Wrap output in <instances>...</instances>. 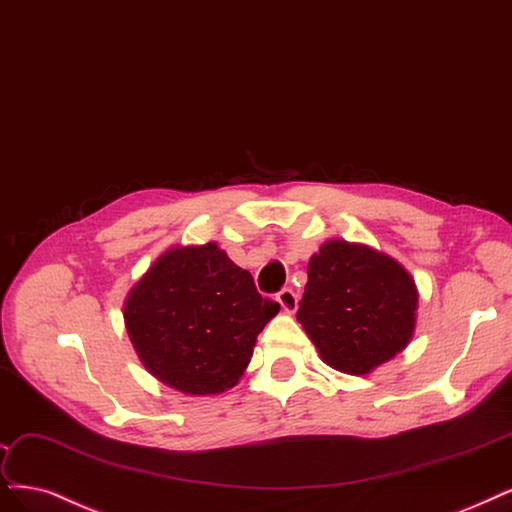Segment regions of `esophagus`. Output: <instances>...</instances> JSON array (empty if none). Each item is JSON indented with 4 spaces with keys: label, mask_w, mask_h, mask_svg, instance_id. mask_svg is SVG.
Masks as SVG:
<instances>
[{
    "label": "esophagus",
    "mask_w": 512,
    "mask_h": 512,
    "mask_svg": "<svg viewBox=\"0 0 512 512\" xmlns=\"http://www.w3.org/2000/svg\"><path fill=\"white\" fill-rule=\"evenodd\" d=\"M277 303L286 313H294L298 309V294L292 288H284L277 294Z\"/></svg>",
    "instance_id": "obj_1"
}]
</instances>
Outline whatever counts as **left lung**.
I'll list each match as a JSON object with an SVG mask.
<instances>
[{"label":"left lung","mask_w":512,"mask_h":512,"mask_svg":"<svg viewBox=\"0 0 512 512\" xmlns=\"http://www.w3.org/2000/svg\"><path fill=\"white\" fill-rule=\"evenodd\" d=\"M417 307L415 279L398 260L330 239L307 264L296 320L328 366L368 375L411 343Z\"/></svg>","instance_id":"left-lung-1"}]
</instances>
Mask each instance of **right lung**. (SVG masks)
Instances as JSON below:
<instances>
[{
    "mask_svg": "<svg viewBox=\"0 0 512 512\" xmlns=\"http://www.w3.org/2000/svg\"><path fill=\"white\" fill-rule=\"evenodd\" d=\"M279 305L218 243L175 245L129 290L122 315L139 362L188 396L231 390Z\"/></svg>",
    "mask_w": 512,
    "mask_h": 512,
    "instance_id": "right-lung-1",
    "label": "right lung"
}]
</instances>
